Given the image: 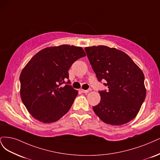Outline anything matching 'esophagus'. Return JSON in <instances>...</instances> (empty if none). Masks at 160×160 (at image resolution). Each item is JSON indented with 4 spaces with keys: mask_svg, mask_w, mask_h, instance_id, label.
I'll return each instance as SVG.
<instances>
[{
    "mask_svg": "<svg viewBox=\"0 0 160 160\" xmlns=\"http://www.w3.org/2000/svg\"><path fill=\"white\" fill-rule=\"evenodd\" d=\"M92 90V89L90 88L89 89H88V90H83V89H81L80 90V91L82 92H83V93H88V92H90Z\"/></svg>",
    "mask_w": 160,
    "mask_h": 160,
    "instance_id": "1",
    "label": "esophagus"
}]
</instances>
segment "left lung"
Here are the masks:
<instances>
[{
	"label": "left lung",
	"mask_w": 160,
	"mask_h": 160,
	"mask_svg": "<svg viewBox=\"0 0 160 160\" xmlns=\"http://www.w3.org/2000/svg\"><path fill=\"white\" fill-rule=\"evenodd\" d=\"M99 82L107 90L99 91L100 102L92 108L100 119L110 125L124 124L134 118L146 98L142 70L125 52L106 46L84 48Z\"/></svg>",
	"instance_id": "1"
}]
</instances>
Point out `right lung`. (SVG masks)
<instances>
[{
  "mask_svg": "<svg viewBox=\"0 0 160 160\" xmlns=\"http://www.w3.org/2000/svg\"><path fill=\"white\" fill-rule=\"evenodd\" d=\"M85 56L78 46H52L39 51L25 66L20 75V97L35 119L52 123L68 112L78 91L69 85V80L65 82L69 78L68 71Z\"/></svg>",
  "mask_w": 160,
  "mask_h": 160,
  "instance_id": "obj_1",
  "label": "right lung"
}]
</instances>
